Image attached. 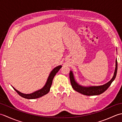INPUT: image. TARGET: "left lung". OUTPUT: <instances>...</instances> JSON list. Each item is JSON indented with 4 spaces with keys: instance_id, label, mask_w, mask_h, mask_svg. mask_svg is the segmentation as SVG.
Here are the masks:
<instances>
[{
    "instance_id": "obj_1",
    "label": "left lung",
    "mask_w": 122,
    "mask_h": 122,
    "mask_svg": "<svg viewBox=\"0 0 122 122\" xmlns=\"http://www.w3.org/2000/svg\"><path fill=\"white\" fill-rule=\"evenodd\" d=\"M117 60H116V68L114 74V76L112 77L110 81L107 83H106L103 85H101V86H90V87H84L82 86L81 85H79L75 81L74 79L73 74L72 71H70V79L71 84L72 85V87L73 89L76 90L77 92H79L81 93L82 94H84L85 95H100L102 94L104 92H105L107 90L108 87H109L112 82L115 79V77L116 76V73H117Z\"/></svg>"
}]
</instances>
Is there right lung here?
I'll use <instances>...</instances> for the list:
<instances>
[{
	"instance_id": "1",
	"label": "right lung",
	"mask_w": 122,
	"mask_h": 122,
	"mask_svg": "<svg viewBox=\"0 0 122 122\" xmlns=\"http://www.w3.org/2000/svg\"><path fill=\"white\" fill-rule=\"evenodd\" d=\"M61 67V66H59L56 67V68L51 71L50 75H49L47 81H46V84L45 86H44V87L41 89L37 91H36L32 93L28 94H24V93H22L21 92H20L19 91H18L17 90H15L14 87L13 88H14V89L17 92L18 94L20 96H21V97H24L25 98H27V99H35V98L40 97H42V96L46 94L49 91H50V89L54 77L56 76L57 72L59 71V70L60 69Z\"/></svg>"
}]
</instances>
